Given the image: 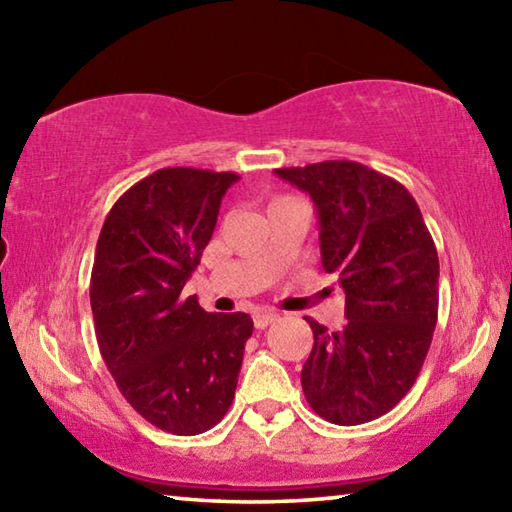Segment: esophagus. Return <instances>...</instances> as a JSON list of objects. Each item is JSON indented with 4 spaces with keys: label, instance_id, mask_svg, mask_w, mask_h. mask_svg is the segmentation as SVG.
<instances>
[{
    "label": "esophagus",
    "instance_id": "esophagus-1",
    "mask_svg": "<svg viewBox=\"0 0 512 512\" xmlns=\"http://www.w3.org/2000/svg\"><path fill=\"white\" fill-rule=\"evenodd\" d=\"M280 318V314L277 311H271V309H259L253 314V323L257 329H266L271 323H275V320Z\"/></svg>",
    "mask_w": 512,
    "mask_h": 512
}]
</instances>
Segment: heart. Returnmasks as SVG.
I'll return each instance as SVG.
<instances>
[{
  "instance_id": "1",
  "label": "heart",
  "mask_w": 512,
  "mask_h": 512,
  "mask_svg": "<svg viewBox=\"0 0 512 512\" xmlns=\"http://www.w3.org/2000/svg\"><path fill=\"white\" fill-rule=\"evenodd\" d=\"M282 201H291V196H280V198H275V201L271 203V205H275V203H282ZM268 205V207H271Z\"/></svg>"
}]
</instances>
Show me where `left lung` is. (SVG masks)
Instances as JSON below:
<instances>
[{"label": "left lung", "instance_id": "1", "mask_svg": "<svg viewBox=\"0 0 512 512\" xmlns=\"http://www.w3.org/2000/svg\"><path fill=\"white\" fill-rule=\"evenodd\" d=\"M318 210L320 255L345 291V325L307 318L314 348L300 372L320 418L354 427L411 391L438 320V253L415 198L361 162L275 169Z\"/></svg>", "mask_w": 512, "mask_h": 512}]
</instances>
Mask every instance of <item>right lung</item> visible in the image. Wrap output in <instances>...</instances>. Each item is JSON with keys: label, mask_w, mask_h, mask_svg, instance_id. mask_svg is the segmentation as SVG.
Listing matches in <instances>:
<instances>
[{"label": "right lung", "mask_w": 512, "mask_h": 512, "mask_svg": "<svg viewBox=\"0 0 512 512\" xmlns=\"http://www.w3.org/2000/svg\"><path fill=\"white\" fill-rule=\"evenodd\" d=\"M232 171L167 167L112 205L94 253L90 302L101 357L146 422L196 436L235 400L248 314H207L183 287L210 244Z\"/></svg>", "instance_id": "1"}]
</instances>
